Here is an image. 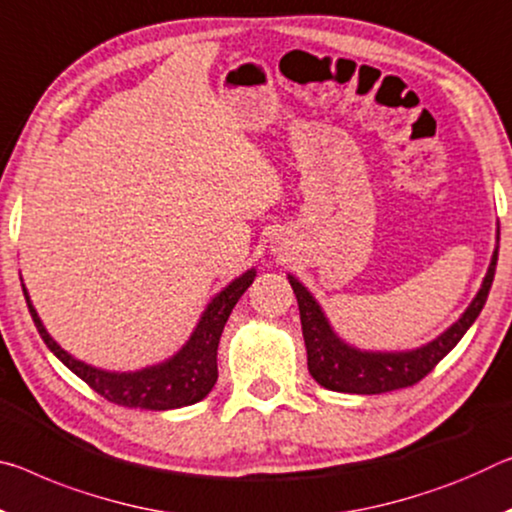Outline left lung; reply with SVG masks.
I'll list each match as a JSON object with an SVG mask.
<instances>
[{
  "instance_id": "8db88e82",
  "label": "left lung",
  "mask_w": 512,
  "mask_h": 512,
  "mask_svg": "<svg viewBox=\"0 0 512 512\" xmlns=\"http://www.w3.org/2000/svg\"><path fill=\"white\" fill-rule=\"evenodd\" d=\"M497 257L499 246L494 248L488 275H485L481 289H478L476 298L467 307L465 314L449 330L433 339L431 344L421 346L417 351L403 353H369L344 344L332 332L326 314L321 312L319 303L312 298L310 291L289 275V285L298 300L300 323H303L307 348V369H310L312 378L321 387L346 394H383L419 383L460 342L462 335L476 321V316L481 314L494 280Z\"/></svg>"
}]
</instances>
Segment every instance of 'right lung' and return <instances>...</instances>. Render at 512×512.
I'll return each mask as SVG.
<instances>
[{
	"instance_id": "obj_1",
	"label": "right lung",
	"mask_w": 512,
	"mask_h": 512,
	"mask_svg": "<svg viewBox=\"0 0 512 512\" xmlns=\"http://www.w3.org/2000/svg\"><path fill=\"white\" fill-rule=\"evenodd\" d=\"M253 280L255 269H250L243 273L241 278L230 282V285L207 305L200 323L196 330H193L189 342L182 346L180 353L173 355V358L166 362L157 364V367H148L134 373L102 371L91 367V364H84L72 358L70 353L63 351V348L47 335V330L43 323H40L24 285L22 291L24 298H27L31 319H34L47 348H50L56 358L66 364L72 373H77L88 387L95 389V392L104 396L107 401L123 405V408L173 410L198 403L212 392L218 378L216 351L227 323V316L232 314V307L237 305L243 291L253 285Z\"/></svg>"
}]
</instances>
